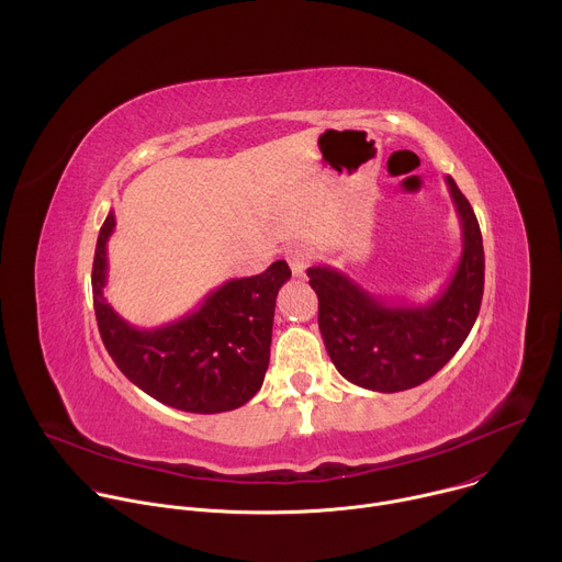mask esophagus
Segmentation results:
<instances>
[{
  "instance_id": "esophagus-1",
  "label": "esophagus",
  "mask_w": 562,
  "mask_h": 562,
  "mask_svg": "<svg viewBox=\"0 0 562 562\" xmlns=\"http://www.w3.org/2000/svg\"><path fill=\"white\" fill-rule=\"evenodd\" d=\"M284 258H286L293 276H304V271L308 269V265L313 260V251H311V247H306L302 243H295V245L286 247Z\"/></svg>"
}]
</instances>
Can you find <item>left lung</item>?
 Masks as SVG:
<instances>
[{
  "mask_svg": "<svg viewBox=\"0 0 562 562\" xmlns=\"http://www.w3.org/2000/svg\"><path fill=\"white\" fill-rule=\"evenodd\" d=\"M462 226V256L427 304L386 302L331 267H311L317 327L336 369L353 384L395 393L438 373L467 340L485 289V251L475 213L453 178H445Z\"/></svg>",
  "mask_w": 562,
  "mask_h": 562,
  "instance_id": "8db88e82",
  "label": "left lung"
}]
</instances>
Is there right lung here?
<instances>
[{
	"label": "right lung",
	"instance_id": "1",
	"mask_svg": "<svg viewBox=\"0 0 562 562\" xmlns=\"http://www.w3.org/2000/svg\"><path fill=\"white\" fill-rule=\"evenodd\" d=\"M106 215L93 260V304L102 342L117 369L157 403L189 414H220L247 405L260 391L271 353L276 295L291 278L284 260L265 273L228 280L189 315L157 329H137L104 297Z\"/></svg>",
	"mask_w": 562,
	"mask_h": 562
}]
</instances>
